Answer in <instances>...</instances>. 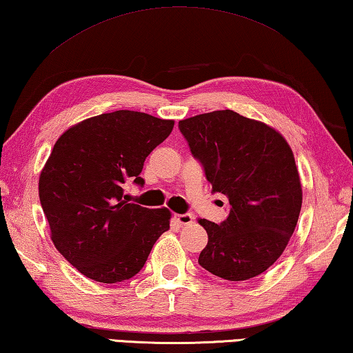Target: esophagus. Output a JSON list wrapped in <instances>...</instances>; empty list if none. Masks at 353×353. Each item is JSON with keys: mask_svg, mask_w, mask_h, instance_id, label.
Returning a JSON list of instances; mask_svg holds the SVG:
<instances>
[{"mask_svg": "<svg viewBox=\"0 0 353 353\" xmlns=\"http://www.w3.org/2000/svg\"><path fill=\"white\" fill-rule=\"evenodd\" d=\"M176 221L179 222V225H190V223H193L194 221V216L190 214V213H183V214H176Z\"/></svg>", "mask_w": 353, "mask_h": 353, "instance_id": "obj_1", "label": "esophagus"}]
</instances>
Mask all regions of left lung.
I'll return each mask as SVG.
<instances>
[{"mask_svg": "<svg viewBox=\"0 0 353 353\" xmlns=\"http://www.w3.org/2000/svg\"><path fill=\"white\" fill-rule=\"evenodd\" d=\"M213 193L228 197V217L207 219L199 264L228 281L254 278L273 265L296 227L303 190L292 148L278 131L234 111L179 121Z\"/></svg>", "mask_w": 353, "mask_h": 353, "instance_id": "obj_1", "label": "left lung"}]
</instances>
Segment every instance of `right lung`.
I'll return each instance as SVG.
<instances>
[{"instance_id":"obj_1","label":"right lung","mask_w":353,"mask_h":353,"mask_svg":"<svg viewBox=\"0 0 353 353\" xmlns=\"http://www.w3.org/2000/svg\"><path fill=\"white\" fill-rule=\"evenodd\" d=\"M172 126L145 112L114 111L80 121L55 142L38 193L55 248L86 278H132L170 230V210L128 203L123 183L143 187L145 159Z\"/></svg>"}]
</instances>
